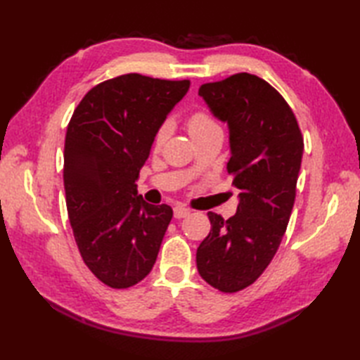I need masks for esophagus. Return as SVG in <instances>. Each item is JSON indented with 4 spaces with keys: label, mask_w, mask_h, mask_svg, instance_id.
Returning a JSON list of instances; mask_svg holds the SVG:
<instances>
[{
    "label": "esophagus",
    "mask_w": 360,
    "mask_h": 360,
    "mask_svg": "<svg viewBox=\"0 0 360 360\" xmlns=\"http://www.w3.org/2000/svg\"><path fill=\"white\" fill-rule=\"evenodd\" d=\"M173 213H174L176 219H181V218H186L190 215V209H187L186 205H174Z\"/></svg>",
    "instance_id": "34e87169"
}]
</instances>
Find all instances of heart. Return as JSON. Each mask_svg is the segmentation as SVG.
Masks as SVG:
<instances>
[{
	"label": "heart",
	"instance_id": "heart-1",
	"mask_svg": "<svg viewBox=\"0 0 360 360\" xmlns=\"http://www.w3.org/2000/svg\"><path fill=\"white\" fill-rule=\"evenodd\" d=\"M187 125H188V131H190V134H192V137L198 136V134H202L205 131H210V129H218L219 128L217 119L213 117L210 112L204 111V110L195 111L192 116L188 117ZM167 134H168L167 125L160 127L158 129V133L155 136V145H156V147H160V145L165 142Z\"/></svg>",
	"mask_w": 360,
	"mask_h": 360
}]
</instances>
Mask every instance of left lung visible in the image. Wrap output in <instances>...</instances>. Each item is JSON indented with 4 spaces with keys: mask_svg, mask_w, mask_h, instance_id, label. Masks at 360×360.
I'll list each match as a JSON object with an SVG mask.
<instances>
[{
    "mask_svg": "<svg viewBox=\"0 0 360 360\" xmlns=\"http://www.w3.org/2000/svg\"><path fill=\"white\" fill-rule=\"evenodd\" d=\"M198 94L229 128L227 170L235 176L238 207L229 219L207 213L212 229L196 250V267L210 286L236 292L263 274L285 235L303 139L285 98L257 75L205 83Z\"/></svg>",
    "mask_w": 360,
    "mask_h": 360,
    "instance_id": "8db88e82",
    "label": "left lung"
}]
</instances>
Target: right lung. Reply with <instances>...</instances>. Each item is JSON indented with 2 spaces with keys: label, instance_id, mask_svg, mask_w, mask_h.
<instances>
[{
  "label": "right lung",
  "instance_id": "1",
  "mask_svg": "<svg viewBox=\"0 0 360 360\" xmlns=\"http://www.w3.org/2000/svg\"><path fill=\"white\" fill-rule=\"evenodd\" d=\"M188 88L190 80L120 75L91 89L68 125V215L83 262L110 288L139 283L158 258L173 210L145 202L136 179Z\"/></svg>",
  "mask_w": 360,
  "mask_h": 360
}]
</instances>
